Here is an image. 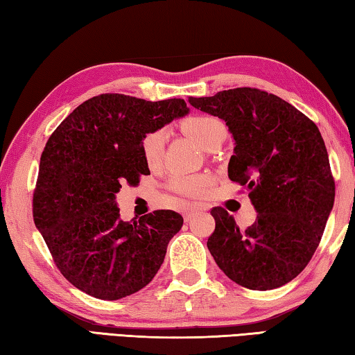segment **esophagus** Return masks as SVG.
Instances as JSON below:
<instances>
[{
    "label": "esophagus",
    "mask_w": 355,
    "mask_h": 355,
    "mask_svg": "<svg viewBox=\"0 0 355 355\" xmlns=\"http://www.w3.org/2000/svg\"><path fill=\"white\" fill-rule=\"evenodd\" d=\"M202 205H191L188 209H184L183 211V218H184V220L188 222V220H191L192 219V216H194L197 211H202Z\"/></svg>",
    "instance_id": "1"
}]
</instances>
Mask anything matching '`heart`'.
Here are the masks:
<instances>
[{
    "instance_id": "obj_1",
    "label": "heart",
    "mask_w": 355,
    "mask_h": 355,
    "mask_svg": "<svg viewBox=\"0 0 355 355\" xmlns=\"http://www.w3.org/2000/svg\"><path fill=\"white\" fill-rule=\"evenodd\" d=\"M183 133L192 137L203 148L211 150L216 144H219L225 136V127L218 117L214 116H191L182 122ZM166 131L152 130L142 136L141 139V155L148 167L159 166L164 153ZM209 184V177L205 173L196 175H178L169 182V189L180 196L197 197L207 191Z\"/></svg>"
}]
</instances>
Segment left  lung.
I'll return each mask as SVG.
<instances>
[{
    "label": "left lung",
    "mask_w": 355,
    "mask_h": 355,
    "mask_svg": "<svg viewBox=\"0 0 355 355\" xmlns=\"http://www.w3.org/2000/svg\"><path fill=\"white\" fill-rule=\"evenodd\" d=\"M225 120L235 139L228 178L245 186L257 219L241 230L214 207L208 250L228 279L249 290H274L304 271L321 241L335 199L329 155L316 125L288 101L254 87L189 97Z\"/></svg>",
    "instance_id": "left-lung-1"
}]
</instances>
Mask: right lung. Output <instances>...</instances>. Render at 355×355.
<instances>
[{"label": "right lung", "instance_id": "1", "mask_svg": "<svg viewBox=\"0 0 355 355\" xmlns=\"http://www.w3.org/2000/svg\"><path fill=\"white\" fill-rule=\"evenodd\" d=\"M189 112L182 98L147 101L101 94L70 112L40 156L34 224L61 274L78 290L117 300L148 285L164 261L182 214L156 209L120 219L116 194L150 175L142 136Z\"/></svg>", "mask_w": 355, "mask_h": 355}]
</instances>
